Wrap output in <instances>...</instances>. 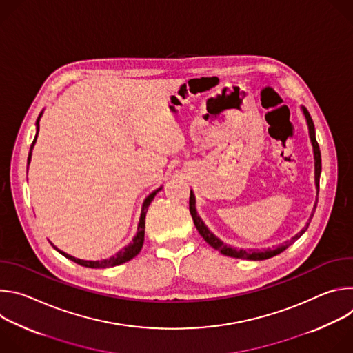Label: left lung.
<instances>
[{
	"mask_svg": "<svg viewBox=\"0 0 353 353\" xmlns=\"http://www.w3.org/2000/svg\"><path fill=\"white\" fill-rule=\"evenodd\" d=\"M301 110H303V114L306 117V121H307V127H309V135H310V141H312V145H313V152H314V179H316V187H317V195H319V188H320V173H321V154H320V146L317 143V139H316V130H314V123L310 117V113L307 112L306 108L301 106ZM316 211V205H314V210ZM190 214L192 216V221H194V225L196 228V230L199 232V234L203 236V239L211 245L214 247L215 250L221 251V253L223 256H228V257H233V259H243V260H254V261H259V260H267V259H271L279 253H282L283 250H286L292 243H294L301 234H303L309 225H310V221L313 218V214L310 215V219L309 222L306 223V226L301 229L297 234H294L290 240H286L285 243L276 245L275 248H264V250H243V248H233L228 244H225L222 240H219L207 226L205 223L203 222V219L199 218V215L196 214V210H195V195L192 191H190Z\"/></svg>",
	"mask_w": 353,
	"mask_h": 353,
	"instance_id": "left-lung-1",
	"label": "left lung"
}]
</instances>
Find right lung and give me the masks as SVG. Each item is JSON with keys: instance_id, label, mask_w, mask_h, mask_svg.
<instances>
[{"instance_id": "right-lung-1", "label": "right lung", "mask_w": 353, "mask_h": 353, "mask_svg": "<svg viewBox=\"0 0 353 353\" xmlns=\"http://www.w3.org/2000/svg\"><path fill=\"white\" fill-rule=\"evenodd\" d=\"M41 114H43V112L39 114L37 121H36V135H34V139H33V142H32V145H30V150H29V157H28V169H29V163H30V158H32V150H33V146H34L36 139H37V134H39V121H40ZM161 190H162V187H159V188H158V190H155L154 192H150V194L145 198L143 204H142V210H141V218H139V223H138V232H137V234L134 236L132 241H131L128 245H125L124 248H121V250L119 251V253H116L114 256H112V257H109V259H106V260H100V261H86V260H79V259H75V257H72V256H70V254L64 253V251L59 250L53 243H52V245L59 251L60 254H63L65 259H68V260H71V261H74V263H77V264H79V265H82V267H88V268H109V267H116V265H120V264H124V263H127V261L132 260V259L139 253L141 248H142V244H143V234H145V216H146L148 207L150 205V203H152V199L155 198L157 192H158V191H161Z\"/></svg>"}]
</instances>
